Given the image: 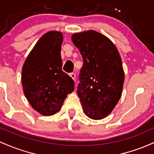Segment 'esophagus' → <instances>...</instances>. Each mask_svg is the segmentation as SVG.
I'll return each mask as SVG.
<instances>
[{
	"label": "esophagus",
	"mask_w": 154,
	"mask_h": 154,
	"mask_svg": "<svg viewBox=\"0 0 154 154\" xmlns=\"http://www.w3.org/2000/svg\"><path fill=\"white\" fill-rule=\"evenodd\" d=\"M70 76L71 77V79H72V80L75 81V73H70Z\"/></svg>",
	"instance_id": "1"
}]
</instances>
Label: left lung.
I'll return each instance as SVG.
<instances>
[{
    "mask_svg": "<svg viewBox=\"0 0 154 154\" xmlns=\"http://www.w3.org/2000/svg\"><path fill=\"white\" fill-rule=\"evenodd\" d=\"M71 39L82 54L77 94L89 118L100 120L108 116L122 94L124 72L115 44L95 30L72 34Z\"/></svg>",
    "mask_w": 154,
    "mask_h": 154,
    "instance_id": "1",
    "label": "left lung"
}]
</instances>
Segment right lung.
Listing matches in <instances>:
<instances>
[{
  "mask_svg": "<svg viewBox=\"0 0 154 154\" xmlns=\"http://www.w3.org/2000/svg\"><path fill=\"white\" fill-rule=\"evenodd\" d=\"M61 32L49 31L41 36L26 58L22 70L24 94L31 106L43 116H51L61 108L74 82L63 71Z\"/></svg>",
  "mask_w": 154,
  "mask_h": 154,
  "instance_id": "obj_1",
  "label": "right lung"
}]
</instances>
